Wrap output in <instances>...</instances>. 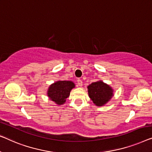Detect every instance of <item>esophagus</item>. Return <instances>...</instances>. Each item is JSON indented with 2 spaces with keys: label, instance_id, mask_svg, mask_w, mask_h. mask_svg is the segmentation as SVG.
<instances>
[{
  "label": "esophagus",
  "instance_id": "obj_1",
  "mask_svg": "<svg viewBox=\"0 0 152 152\" xmlns=\"http://www.w3.org/2000/svg\"><path fill=\"white\" fill-rule=\"evenodd\" d=\"M77 83H78V85L80 87H81L83 85V81L82 80H80V79H78V80H77Z\"/></svg>",
  "mask_w": 152,
  "mask_h": 152
}]
</instances>
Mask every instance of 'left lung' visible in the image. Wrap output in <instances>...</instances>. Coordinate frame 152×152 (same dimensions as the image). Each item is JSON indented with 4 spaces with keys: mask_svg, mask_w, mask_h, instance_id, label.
I'll list each match as a JSON object with an SVG mask.
<instances>
[{
    "mask_svg": "<svg viewBox=\"0 0 152 152\" xmlns=\"http://www.w3.org/2000/svg\"><path fill=\"white\" fill-rule=\"evenodd\" d=\"M87 88L89 98L97 106L103 105L113 96V89L102 81L92 83Z\"/></svg>",
    "mask_w": 152,
    "mask_h": 152,
    "instance_id": "left-lung-1",
    "label": "left lung"
}]
</instances>
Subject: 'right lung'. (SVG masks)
I'll return each instance as SVG.
<instances>
[{
	"instance_id": "add662e5",
	"label": "right lung",
	"mask_w": 152,
	"mask_h": 152,
	"mask_svg": "<svg viewBox=\"0 0 152 152\" xmlns=\"http://www.w3.org/2000/svg\"><path fill=\"white\" fill-rule=\"evenodd\" d=\"M74 87L75 85L72 81H57L49 87L48 96L56 104H62L65 102L66 98L69 96L70 91Z\"/></svg>"
}]
</instances>
